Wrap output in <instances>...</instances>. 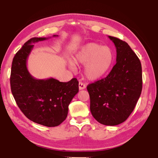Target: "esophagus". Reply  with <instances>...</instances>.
<instances>
[{"mask_svg":"<svg viewBox=\"0 0 158 158\" xmlns=\"http://www.w3.org/2000/svg\"><path fill=\"white\" fill-rule=\"evenodd\" d=\"M85 87H86V85H85V84H84V83H82L81 81L79 83V90L85 89Z\"/></svg>","mask_w":158,"mask_h":158,"instance_id":"1","label":"esophagus"}]
</instances>
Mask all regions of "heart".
<instances>
[{"label":"heart","mask_w":158,"mask_h":158,"mask_svg":"<svg viewBox=\"0 0 158 158\" xmlns=\"http://www.w3.org/2000/svg\"><path fill=\"white\" fill-rule=\"evenodd\" d=\"M113 60V52L109 47L89 42L77 51L73 58V63H69V67L74 69V63L84 64L85 77L90 81H95L107 73Z\"/></svg>","instance_id":"1"}]
</instances>
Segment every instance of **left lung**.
I'll return each instance as SVG.
<instances>
[{
	"label": "left lung",
	"mask_w": 158,
	"mask_h": 158,
	"mask_svg": "<svg viewBox=\"0 0 158 158\" xmlns=\"http://www.w3.org/2000/svg\"><path fill=\"white\" fill-rule=\"evenodd\" d=\"M116 49V63L105 78L89 84L90 109L100 123L117 125L126 121L142 90L139 59L127 42L109 36Z\"/></svg>",
	"instance_id": "obj_1"
}]
</instances>
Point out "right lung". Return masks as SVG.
<instances>
[{
    "instance_id": "obj_1",
    "label": "right lung",
    "mask_w": 158,
    "mask_h": 158,
    "mask_svg": "<svg viewBox=\"0 0 158 158\" xmlns=\"http://www.w3.org/2000/svg\"><path fill=\"white\" fill-rule=\"evenodd\" d=\"M48 38L33 37L18 51L12 60L10 85L17 105L28 119L47 127H56L67 118L68 106L79 92V81L76 78L68 82L53 78L37 79L29 73L26 64L34 47L32 44Z\"/></svg>"
}]
</instances>
